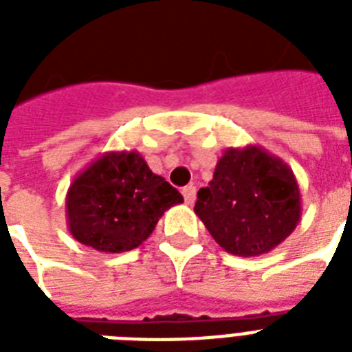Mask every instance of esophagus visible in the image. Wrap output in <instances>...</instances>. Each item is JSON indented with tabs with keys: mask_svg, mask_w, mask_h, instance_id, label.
<instances>
[{
	"mask_svg": "<svg viewBox=\"0 0 352 352\" xmlns=\"http://www.w3.org/2000/svg\"><path fill=\"white\" fill-rule=\"evenodd\" d=\"M195 193H197V188L193 186V184L182 188V197H184L186 204H193V201H195Z\"/></svg>",
	"mask_w": 352,
	"mask_h": 352,
	"instance_id": "esophagus-1",
	"label": "esophagus"
}]
</instances>
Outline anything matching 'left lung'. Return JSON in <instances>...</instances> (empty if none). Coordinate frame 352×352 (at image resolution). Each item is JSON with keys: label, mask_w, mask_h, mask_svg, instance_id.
<instances>
[{"label": "left lung", "mask_w": 352, "mask_h": 352, "mask_svg": "<svg viewBox=\"0 0 352 352\" xmlns=\"http://www.w3.org/2000/svg\"><path fill=\"white\" fill-rule=\"evenodd\" d=\"M193 212L223 250L261 256L300 223V186L289 164L261 146L228 148L217 160L214 179L197 192Z\"/></svg>", "instance_id": "1"}]
</instances>
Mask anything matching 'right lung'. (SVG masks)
<instances>
[{
	"instance_id": "1",
	"label": "right lung",
	"mask_w": 352,
	"mask_h": 352,
	"mask_svg": "<svg viewBox=\"0 0 352 352\" xmlns=\"http://www.w3.org/2000/svg\"><path fill=\"white\" fill-rule=\"evenodd\" d=\"M182 201L138 151H107L71 182L67 228L82 245L120 254L142 245L166 210Z\"/></svg>"
}]
</instances>
